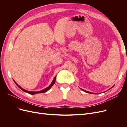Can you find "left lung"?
Returning a JSON list of instances; mask_svg holds the SVG:
<instances>
[{
    "label": "left lung",
    "mask_w": 127,
    "mask_h": 127,
    "mask_svg": "<svg viewBox=\"0 0 127 127\" xmlns=\"http://www.w3.org/2000/svg\"><path fill=\"white\" fill-rule=\"evenodd\" d=\"M114 86H112V87H111V88H112V87H113ZM111 88H110V89H111ZM79 88H80V90H82L83 91H84V92H86V93H91V94H95V93H92V92H88V91H85V90H84L82 89V88H80V87H79ZM110 89H109V90ZM107 91H105V92H106ZM99 94H100V93H99Z\"/></svg>",
    "instance_id": "8db88e82"
}]
</instances>
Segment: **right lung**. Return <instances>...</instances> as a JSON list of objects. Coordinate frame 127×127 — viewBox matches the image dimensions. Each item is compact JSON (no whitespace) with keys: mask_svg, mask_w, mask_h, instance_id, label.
<instances>
[{"mask_svg":"<svg viewBox=\"0 0 127 127\" xmlns=\"http://www.w3.org/2000/svg\"><path fill=\"white\" fill-rule=\"evenodd\" d=\"M56 76L55 77V78H53V81L52 82V83H51L50 85L48 87L44 88V90H43L40 91H38V92H30V91H26V90H25L23 89V88H22L20 85H18V84H17L16 82H15V81L14 80H14V82H15V83L16 84V85H17L19 88H20L21 90H22L23 91H24V92H26V93H28L30 94H31V95H34V94H36V93H45V92H47L48 91H49V90L50 89V88H51V87L53 86V84H55V81H56Z\"/></svg>","mask_w":127,"mask_h":127,"instance_id":"right-lung-1","label":"right lung"}]
</instances>
